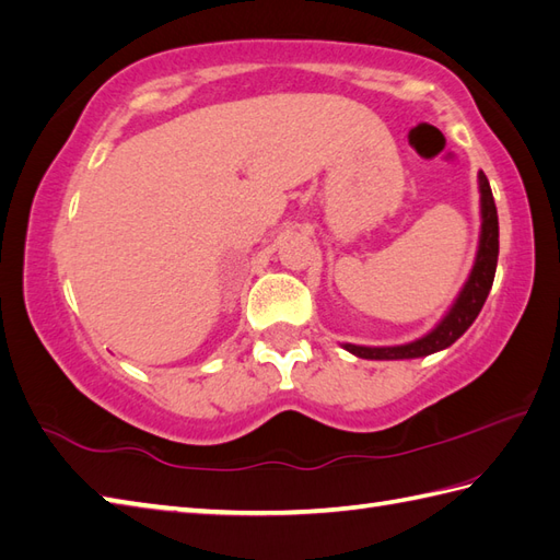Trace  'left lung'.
<instances>
[{
	"label": "left lung",
	"mask_w": 560,
	"mask_h": 560,
	"mask_svg": "<svg viewBox=\"0 0 560 560\" xmlns=\"http://www.w3.org/2000/svg\"><path fill=\"white\" fill-rule=\"evenodd\" d=\"M479 194H481V237L475 268L469 272L463 292L455 300L453 308L445 318L421 340L397 347H362V345H345L347 352H352L362 359H417L427 357L439 350L451 347L459 335H463L475 318L479 316L483 302L491 292L495 264H499V213H495L493 194L489 179L479 172Z\"/></svg>",
	"instance_id": "1"
}]
</instances>
